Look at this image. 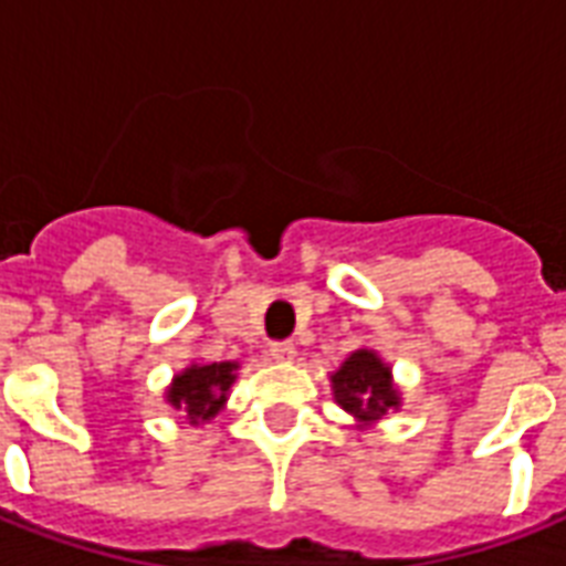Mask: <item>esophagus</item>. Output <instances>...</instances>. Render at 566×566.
I'll use <instances>...</instances> for the list:
<instances>
[{
  "label": "esophagus",
  "instance_id": "34e87169",
  "mask_svg": "<svg viewBox=\"0 0 566 566\" xmlns=\"http://www.w3.org/2000/svg\"><path fill=\"white\" fill-rule=\"evenodd\" d=\"M269 354L274 360H292L295 357V343L292 339H283V343H271Z\"/></svg>",
  "mask_w": 566,
  "mask_h": 566
}]
</instances>
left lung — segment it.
<instances>
[{"label": "left lung", "mask_w": 566, "mask_h": 566, "mask_svg": "<svg viewBox=\"0 0 566 566\" xmlns=\"http://www.w3.org/2000/svg\"><path fill=\"white\" fill-rule=\"evenodd\" d=\"M333 398L343 405L352 416H357V422L369 424L378 422L384 416L398 407V392L389 380V366L380 363L378 354L354 352L348 360L343 363V369L331 375Z\"/></svg>", "instance_id": "1"}]
</instances>
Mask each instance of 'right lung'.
<instances>
[{"label":"right lung","mask_w":566,"mask_h":566,"mask_svg":"<svg viewBox=\"0 0 566 566\" xmlns=\"http://www.w3.org/2000/svg\"><path fill=\"white\" fill-rule=\"evenodd\" d=\"M239 369L235 363H209V366H191L182 375L174 378L168 389V401L174 410L186 416L191 424H200L212 419L221 405L227 401V392L233 387Z\"/></svg>","instance_id":"add662e5"}]
</instances>
